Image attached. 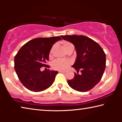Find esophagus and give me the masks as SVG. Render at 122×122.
<instances>
[{
    "instance_id": "obj_1",
    "label": "esophagus",
    "mask_w": 122,
    "mask_h": 122,
    "mask_svg": "<svg viewBox=\"0 0 122 122\" xmlns=\"http://www.w3.org/2000/svg\"><path fill=\"white\" fill-rule=\"evenodd\" d=\"M59 73H66L65 71H59Z\"/></svg>"
}]
</instances>
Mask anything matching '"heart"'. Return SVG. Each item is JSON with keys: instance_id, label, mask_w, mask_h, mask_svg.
I'll list each match as a JSON object with an SVG mask.
<instances>
[{"instance_id": "obj_1", "label": "heart", "mask_w": 122, "mask_h": 122, "mask_svg": "<svg viewBox=\"0 0 122 122\" xmlns=\"http://www.w3.org/2000/svg\"><path fill=\"white\" fill-rule=\"evenodd\" d=\"M64 49L66 51H67L70 48H74V46L71 43L68 42V41H63L62 42ZM54 48V46H53L49 52V57H51ZM71 62L70 61H64L62 60L57 59L55 60L53 63V68L55 70H59V71H65L71 65Z\"/></svg>"}]
</instances>
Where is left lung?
Returning <instances> with one entry per match:
<instances>
[{"instance_id":"obj_1","label":"left lung","mask_w":122,"mask_h":122,"mask_svg":"<svg viewBox=\"0 0 122 122\" xmlns=\"http://www.w3.org/2000/svg\"><path fill=\"white\" fill-rule=\"evenodd\" d=\"M61 37L75 46L77 57L72 67L82 73H75L73 79L68 80V84L78 92H88L102 77L106 69V54L97 43L87 36L67 35Z\"/></svg>"}]
</instances>
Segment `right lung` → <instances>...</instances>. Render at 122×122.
Wrapping results in <instances>:
<instances>
[{
    "instance_id": "1",
    "label": "right lung",
    "mask_w": 122,
    "mask_h": 122,
    "mask_svg": "<svg viewBox=\"0 0 122 122\" xmlns=\"http://www.w3.org/2000/svg\"><path fill=\"white\" fill-rule=\"evenodd\" d=\"M61 40L60 36L34 39L18 51L14 57V69L20 81L28 90L39 92L52 85L58 71H41L40 69L47 66L46 63L51 47Z\"/></svg>"
}]
</instances>
